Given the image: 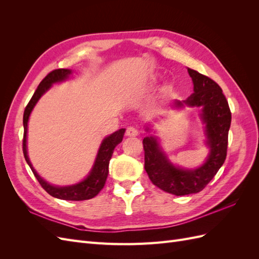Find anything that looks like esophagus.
<instances>
[{
  "instance_id": "obj_1",
  "label": "esophagus",
  "mask_w": 259,
  "mask_h": 259,
  "mask_svg": "<svg viewBox=\"0 0 259 259\" xmlns=\"http://www.w3.org/2000/svg\"><path fill=\"white\" fill-rule=\"evenodd\" d=\"M138 134H139V132L134 126H128L126 128V136H128V137H135Z\"/></svg>"
}]
</instances>
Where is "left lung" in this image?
<instances>
[{
  "mask_svg": "<svg viewBox=\"0 0 259 259\" xmlns=\"http://www.w3.org/2000/svg\"><path fill=\"white\" fill-rule=\"evenodd\" d=\"M188 72L193 82L194 93L184 101H176L175 105L202 107L201 119L205 124L206 145L209 147L205 163L195 169L174 166L161 150L155 137L143 140L145 169L149 178L161 190L174 195L198 193L214 178L226 160L231 123L230 108L221 86L193 69L188 68Z\"/></svg>",
  "mask_w": 259,
  "mask_h": 259,
  "instance_id": "left-lung-1",
  "label": "left lung"
}]
</instances>
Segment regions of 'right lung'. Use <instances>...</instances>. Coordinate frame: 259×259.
<instances>
[{
	"label": "right lung",
	"instance_id": "obj_1",
	"mask_svg": "<svg viewBox=\"0 0 259 259\" xmlns=\"http://www.w3.org/2000/svg\"><path fill=\"white\" fill-rule=\"evenodd\" d=\"M71 72H72L71 70L69 69L53 70V71H51L48 75H46L41 81V83L38 84L36 91L33 94V96L31 97L30 101L25 109V112H23V130L25 131H23L22 151L28 165L30 166L31 170H32V173L37 179V182L40 183L43 189L49 194H51L52 197L61 199V200H68V201H83V200H90L94 197H96V195L100 192V190L104 188L108 177V173H109V161L111 159L113 150L116 147V145H119L122 142L124 133H125L124 128L114 132L113 134L106 137L103 140L90 175L84 180H82L81 183L76 185L67 186V187H57V186H53L49 184L48 182H45V180L41 178V176L38 175L35 171V169L33 168L27 153L28 120H29L31 111H32V109L37 103V100L40 99L43 94L51 88L52 84L67 80L69 75L71 74Z\"/></svg>",
	"mask_w": 259,
	"mask_h": 259
}]
</instances>
